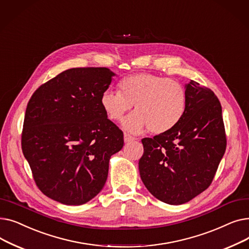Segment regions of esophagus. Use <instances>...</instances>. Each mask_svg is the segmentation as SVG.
<instances>
[{
    "mask_svg": "<svg viewBox=\"0 0 249 249\" xmlns=\"http://www.w3.org/2000/svg\"><path fill=\"white\" fill-rule=\"evenodd\" d=\"M134 140H136V138L132 137L131 135H129L128 133H124V141H125V143H129V142L134 141Z\"/></svg>",
    "mask_w": 249,
    "mask_h": 249,
    "instance_id": "esophagus-1",
    "label": "esophagus"
}]
</instances>
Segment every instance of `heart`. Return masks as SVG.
<instances>
[{
    "instance_id": "heart-1",
    "label": "heart",
    "mask_w": 249,
    "mask_h": 249,
    "mask_svg": "<svg viewBox=\"0 0 249 249\" xmlns=\"http://www.w3.org/2000/svg\"><path fill=\"white\" fill-rule=\"evenodd\" d=\"M119 93L105 90L101 107L111 121H120L134 105L135 112L123 121L127 131L139 134L149 129L153 134L169 131L179 121L186 109L187 90L174 78L140 72L119 83Z\"/></svg>"
}]
</instances>
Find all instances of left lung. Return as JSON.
<instances>
[{"instance_id":"1","label":"left lung","mask_w":249,"mask_h":249,"mask_svg":"<svg viewBox=\"0 0 249 249\" xmlns=\"http://www.w3.org/2000/svg\"><path fill=\"white\" fill-rule=\"evenodd\" d=\"M185 88L186 109L176 126L141 140L140 178L152 196L169 205L185 204L208 189L226 149L218 98L197 82Z\"/></svg>"}]
</instances>
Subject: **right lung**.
Returning <instances> with one entry per match:
<instances>
[{
    "mask_svg": "<svg viewBox=\"0 0 249 249\" xmlns=\"http://www.w3.org/2000/svg\"><path fill=\"white\" fill-rule=\"evenodd\" d=\"M107 68L64 71L39 87L26 109L22 150L37 187L64 205L86 204L102 191L123 132L100 99L112 83Z\"/></svg>",
    "mask_w": 249,
    "mask_h": 249,
    "instance_id": "obj_1",
    "label": "right lung"
}]
</instances>
